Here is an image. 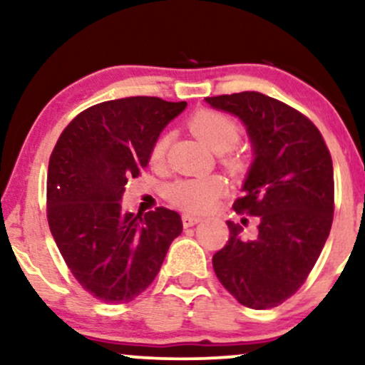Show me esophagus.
<instances>
[{"label": "esophagus", "mask_w": 365, "mask_h": 365, "mask_svg": "<svg viewBox=\"0 0 365 365\" xmlns=\"http://www.w3.org/2000/svg\"><path fill=\"white\" fill-rule=\"evenodd\" d=\"M200 220H202V217L194 216V215H183L182 216V223H183V226H185V228H188V226H194L197 223H200Z\"/></svg>", "instance_id": "34e87169"}]
</instances>
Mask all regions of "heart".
I'll use <instances>...</instances> for the list:
<instances>
[{"instance_id":"heart-1","label":"heart","mask_w":365,"mask_h":365,"mask_svg":"<svg viewBox=\"0 0 365 365\" xmlns=\"http://www.w3.org/2000/svg\"><path fill=\"white\" fill-rule=\"evenodd\" d=\"M188 128L202 144L215 153H225L232 149L240 139V127L237 121L228 115L212 110H200L192 115L188 120ZM170 145V135L163 133L154 142L150 149V163L159 166L165 163L166 150ZM226 168L237 171L242 168V159L235 154H228L223 158ZM225 182L221 177L209 175V177L183 178L171 183L168 188V199L173 206L185 209L190 212H206L215 207L216 200L223 195Z\"/></svg>"}]
</instances>
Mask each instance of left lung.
<instances>
[{
    "label": "left lung",
    "instance_id": "obj_1",
    "mask_svg": "<svg viewBox=\"0 0 365 365\" xmlns=\"http://www.w3.org/2000/svg\"><path fill=\"white\" fill-rule=\"evenodd\" d=\"M244 123L252 165L237 212L257 216V237L226 221L230 238L212 257L221 284L242 305L271 309L302 287L328 240L334 207L333 161L309 118L261 92L206 98Z\"/></svg>",
    "mask_w": 365,
    "mask_h": 365
}]
</instances>
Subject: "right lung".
<instances>
[{"mask_svg": "<svg viewBox=\"0 0 365 365\" xmlns=\"http://www.w3.org/2000/svg\"><path fill=\"white\" fill-rule=\"evenodd\" d=\"M187 103L159 98L106 101L63 130L49 158L48 221L66 266L83 290L110 304L140 295L182 233L177 211H123L121 197L139 177L159 133Z\"/></svg>", "mask_w": 365, "mask_h": 365, "instance_id": "right-lung-1", "label": "right lung"}]
</instances>
